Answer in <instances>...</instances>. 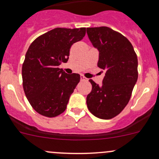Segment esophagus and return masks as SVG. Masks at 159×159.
I'll list each match as a JSON object with an SVG mask.
<instances>
[{
    "label": "esophagus",
    "instance_id": "1",
    "mask_svg": "<svg viewBox=\"0 0 159 159\" xmlns=\"http://www.w3.org/2000/svg\"><path fill=\"white\" fill-rule=\"evenodd\" d=\"M80 78H81V81H87V78H84L83 75H81V77H80Z\"/></svg>",
    "mask_w": 159,
    "mask_h": 159
}]
</instances>
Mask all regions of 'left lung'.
I'll list each match as a JSON object with an SVG mask.
<instances>
[{"instance_id": "left-lung-1", "label": "left lung", "mask_w": 159, "mask_h": 159, "mask_svg": "<svg viewBox=\"0 0 159 159\" xmlns=\"http://www.w3.org/2000/svg\"><path fill=\"white\" fill-rule=\"evenodd\" d=\"M87 34L99 52L98 66L106 70L102 86L89 80L87 106L97 118L111 119L129 103L138 79L137 55L129 40L110 28H88Z\"/></svg>"}]
</instances>
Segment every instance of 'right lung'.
I'll use <instances>...</instances> for the list:
<instances>
[{
    "label": "right lung",
    "instance_id": "add662e5",
    "mask_svg": "<svg viewBox=\"0 0 159 159\" xmlns=\"http://www.w3.org/2000/svg\"><path fill=\"white\" fill-rule=\"evenodd\" d=\"M85 28H57L34 40L22 65L25 95L40 115L53 118L65 111L80 75L65 73L58 66L69 58L74 43L84 37Z\"/></svg>",
    "mask_w": 159,
    "mask_h": 159
}]
</instances>
